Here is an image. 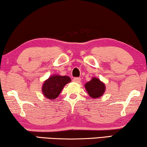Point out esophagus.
I'll return each instance as SVG.
<instances>
[{
  "mask_svg": "<svg viewBox=\"0 0 147 147\" xmlns=\"http://www.w3.org/2000/svg\"><path fill=\"white\" fill-rule=\"evenodd\" d=\"M74 82L75 83H79L81 81V78H74V79H73Z\"/></svg>",
  "mask_w": 147,
  "mask_h": 147,
  "instance_id": "1",
  "label": "esophagus"
}]
</instances>
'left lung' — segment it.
Segmentation results:
<instances>
[{
  "label": "left lung",
  "mask_w": 147,
  "mask_h": 147,
  "mask_svg": "<svg viewBox=\"0 0 147 147\" xmlns=\"http://www.w3.org/2000/svg\"><path fill=\"white\" fill-rule=\"evenodd\" d=\"M86 90L88 94L93 98H99L104 93L105 86L102 82H101L99 79L94 78L89 82L85 84Z\"/></svg>",
  "instance_id": "left-lung-1"
}]
</instances>
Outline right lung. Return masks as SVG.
I'll use <instances>...</instances> for the list:
<instances>
[{"label": "right lung", "instance_id": "right-lung-1", "mask_svg": "<svg viewBox=\"0 0 147 147\" xmlns=\"http://www.w3.org/2000/svg\"><path fill=\"white\" fill-rule=\"evenodd\" d=\"M71 81L68 76H53L45 81L42 86V92L49 100H54L61 93L64 86Z\"/></svg>", "mask_w": 147, "mask_h": 147}]
</instances>
